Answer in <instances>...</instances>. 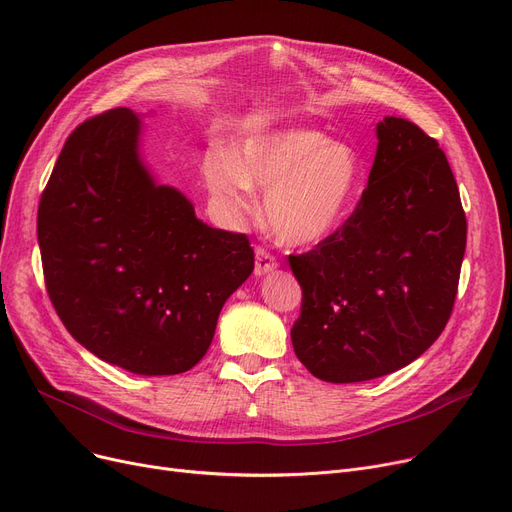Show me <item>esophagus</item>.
I'll use <instances>...</instances> for the list:
<instances>
[{
  "label": "esophagus",
  "instance_id": "esophagus-1",
  "mask_svg": "<svg viewBox=\"0 0 512 512\" xmlns=\"http://www.w3.org/2000/svg\"><path fill=\"white\" fill-rule=\"evenodd\" d=\"M278 267V259L263 247L255 249V274L263 276V274H270Z\"/></svg>",
  "mask_w": 512,
  "mask_h": 512
}]
</instances>
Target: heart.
<instances>
[{
    "instance_id": "heart-1",
    "label": "heart",
    "mask_w": 512,
    "mask_h": 512,
    "mask_svg": "<svg viewBox=\"0 0 512 512\" xmlns=\"http://www.w3.org/2000/svg\"><path fill=\"white\" fill-rule=\"evenodd\" d=\"M211 195L230 213L255 207V186L267 188L265 215L286 245H315L351 211L363 182L359 153L311 128L267 130L242 139L232 153L205 161Z\"/></svg>"
}]
</instances>
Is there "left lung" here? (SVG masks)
Here are the masks:
<instances>
[{
  "label": "left lung",
  "instance_id": "left-lung-1",
  "mask_svg": "<svg viewBox=\"0 0 512 512\" xmlns=\"http://www.w3.org/2000/svg\"><path fill=\"white\" fill-rule=\"evenodd\" d=\"M375 134L378 151L351 218L288 257L303 288L294 353L332 384L382 378L438 340L467 245L459 186L438 141L394 116Z\"/></svg>",
  "mask_w": 512,
  "mask_h": 512
}]
</instances>
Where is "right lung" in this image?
<instances>
[{
    "mask_svg": "<svg viewBox=\"0 0 512 512\" xmlns=\"http://www.w3.org/2000/svg\"><path fill=\"white\" fill-rule=\"evenodd\" d=\"M141 120L103 112L68 137L39 203L53 309L76 342L139 375L195 367L255 255L245 234L203 224L139 153Z\"/></svg>",
    "mask_w": 512,
    "mask_h": 512,
    "instance_id": "obj_1",
    "label": "right lung"
}]
</instances>
